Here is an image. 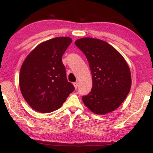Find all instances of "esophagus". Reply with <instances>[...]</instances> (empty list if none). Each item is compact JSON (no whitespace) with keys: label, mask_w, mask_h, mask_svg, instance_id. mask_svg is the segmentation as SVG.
<instances>
[{"label":"esophagus","mask_w":153,"mask_h":153,"mask_svg":"<svg viewBox=\"0 0 153 153\" xmlns=\"http://www.w3.org/2000/svg\"><path fill=\"white\" fill-rule=\"evenodd\" d=\"M73 84H74V88H75V89H76L77 88H78V85H79V83H78V82H74V83H73Z\"/></svg>","instance_id":"34e87169"}]
</instances>
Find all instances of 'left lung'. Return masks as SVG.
<instances>
[{"instance_id": "left-lung-1", "label": "left lung", "mask_w": 153, "mask_h": 153, "mask_svg": "<svg viewBox=\"0 0 153 153\" xmlns=\"http://www.w3.org/2000/svg\"><path fill=\"white\" fill-rule=\"evenodd\" d=\"M74 43L86 56L93 78L91 93L82 97L83 104L96 114L114 111L126 99L131 88V73L126 60L101 39L83 37Z\"/></svg>"}]
</instances>
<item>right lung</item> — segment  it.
<instances>
[{
  "label": "right lung",
  "instance_id": "right-lung-1",
  "mask_svg": "<svg viewBox=\"0 0 153 153\" xmlns=\"http://www.w3.org/2000/svg\"><path fill=\"white\" fill-rule=\"evenodd\" d=\"M68 37L43 42L27 56L19 73L23 97L39 113L53 112L61 107L74 87L68 82L62 56L72 43Z\"/></svg>",
  "mask_w": 153,
  "mask_h": 153
}]
</instances>
